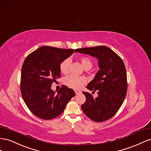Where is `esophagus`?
Returning <instances> with one entry per match:
<instances>
[{
    "label": "esophagus",
    "mask_w": 151,
    "mask_h": 151,
    "mask_svg": "<svg viewBox=\"0 0 151 151\" xmlns=\"http://www.w3.org/2000/svg\"><path fill=\"white\" fill-rule=\"evenodd\" d=\"M75 92L76 94H80L81 93V91H80V90H75Z\"/></svg>",
    "instance_id": "1"
}]
</instances>
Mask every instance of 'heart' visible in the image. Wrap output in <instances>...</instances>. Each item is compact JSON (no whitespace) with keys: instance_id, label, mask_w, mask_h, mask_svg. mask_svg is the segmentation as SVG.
Segmentation results:
<instances>
[{"instance_id":"1","label":"heart","mask_w":151,"mask_h":151,"mask_svg":"<svg viewBox=\"0 0 151 151\" xmlns=\"http://www.w3.org/2000/svg\"><path fill=\"white\" fill-rule=\"evenodd\" d=\"M80 61L83 67L85 68V70L88 68H91L93 63L92 60L88 57H81L80 58ZM70 59H66L61 63L60 64V71L63 74H66L69 71V67L70 65ZM85 79L83 77L77 76L75 75H69L65 77L64 79V83L68 87L75 89H79L80 88L83 84L85 83Z\"/></svg>"}]
</instances>
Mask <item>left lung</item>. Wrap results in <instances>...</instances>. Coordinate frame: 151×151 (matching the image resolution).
Segmentation results:
<instances>
[{
  "instance_id": "left-lung-1",
  "label": "left lung",
  "mask_w": 151,
  "mask_h": 151,
  "mask_svg": "<svg viewBox=\"0 0 151 151\" xmlns=\"http://www.w3.org/2000/svg\"><path fill=\"white\" fill-rule=\"evenodd\" d=\"M75 52L88 54L97 59L99 70L87 88L98 96L83 92L86 101L81 109L87 116L96 122L109 119L117 113L125 98L127 91V71L123 60L106 46L77 49Z\"/></svg>"
}]
</instances>
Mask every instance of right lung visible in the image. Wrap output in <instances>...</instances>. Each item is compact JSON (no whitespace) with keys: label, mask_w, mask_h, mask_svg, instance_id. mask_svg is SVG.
Returning a JSON list of instances; mask_svg holds the SVG:
<instances>
[{"label":"right lung","mask_w":151,"mask_h":151,"mask_svg":"<svg viewBox=\"0 0 151 151\" xmlns=\"http://www.w3.org/2000/svg\"><path fill=\"white\" fill-rule=\"evenodd\" d=\"M74 49L43 46L29 54L23 63L21 75V92L32 113L43 119L61 114L74 90L63 86L55 93L52 83L61 76L60 64L73 54Z\"/></svg>","instance_id":"obj_1"}]
</instances>
